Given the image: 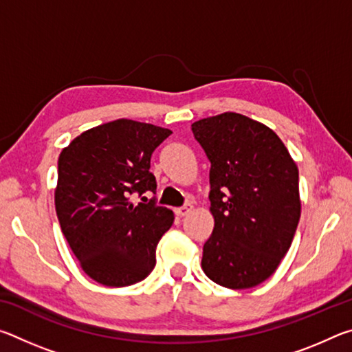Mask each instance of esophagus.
<instances>
[{
	"label": "esophagus",
	"mask_w": 352,
	"mask_h": 352,
	"mask_svg": "<svg viewBox=\"0 0 352 352\" xmlns=\"http://www.w3.org/2000/svg\"><path fill=\"white\" fill-rule=\"evenodd\" d=\"M190 211H192V205L188 204V205H184V206H182V208H177L175 214H177V216L183 217V216H188V214H189Z\"/></svg>",
	"instance_id": "1"
}]
</instances>
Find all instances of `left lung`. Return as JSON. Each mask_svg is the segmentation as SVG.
Segmentation results:
<instances>
[{
	"instance_id": "1",
	"label": "left lung",
	"mask_w": 352,
	"mask_h": 352,
	"mask_svg": "<svg viewBox=\"0 0 352 352\" xmlns=\"http://www.w3.org/2000/svg\"><path fill=\"white\" fill-rule=\"evenodd\" d=\"M210 169L214 230L201 269L228 289L270 278L294 241L301 216L298 168L265 124L226 111L192 124Z\"/></svg>"
}]
</instances>
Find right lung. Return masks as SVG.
Here are the masks:
<instances>
[{"label":"right lung","instance_id":"add662e5","mask_svg":"<svg viewBox=\"0 0 352 352\" xmlns=\"http://www.w3.org/2000/svg\"><path fill=\"white\" fill-rule=\"evenodd\" d=\"M172 132L116 119L80 133L58 155L56 212L82 270L107 287H126L151 275L174 212L142 197L155 192L152 152Z\"/></svg>","mask_w":352,"mask_h":352}]
</instances>
